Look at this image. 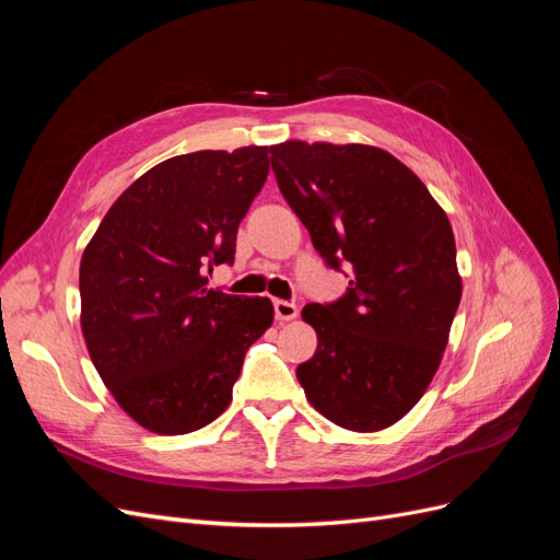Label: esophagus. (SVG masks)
<instances>
[{
    "instance_id": "esophagus-1",
    "label": "esophagus",
    "mask_w": 560,
    "mask_h": 560,
    "mask_svg": "<svg viewBox=\"0 0 560 560\" xmlns=\"http://www.w3.org/2000/svg\"><path fill=\"white\" fill-rule=\"evenodd\" d=\"M273 308H276V319L278 322H290V319H294L299 315V308L294 306V303L282 301V299H278L273 303Z\"/></svg>"
}]
</instances>
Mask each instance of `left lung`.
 Returning <instances> with one entry per match:
<instances>
[{
	"label": "left lung",
	"mask_w": 560,
	"mask_h": 560,
	"mask_svg": "<svg viewBox=\"0 0 560 560\" xmlns=\"http://www.w3.org/2000/svg\"><path fill=\"white\" fill-rule=\"evenodd\" d=\"M270 165L315 249L331 268L352 266L341 301L301 311L317 334L296 369L303 393L350 432L395 425L430 387L463 296L448 217L378 147L287 140Z\"/></svg>",
	"instance_id": "1"
}]
</instances>
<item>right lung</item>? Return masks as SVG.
Returning a JSON list of instances; mask_svg holds the SVG:
<instances>
[{
	"mask_svg": "<svg viewBox=\"0 0 560 560\" xmlns=\"http://www.w3.org/2000/svg\"><path fill=\"white\" fill-rule=\"evenodd\" d=\"M268 147L196 151L135 179L79 266L81 331L118 406L154 434L222 416L247 348L273 325L266 296L208 287L268 175Z\"/></svg>",
	"mask_w": 560,
	"mask_h": 560,
	"instance_id": "right-lung-1",
	"label": "right lung"
}]
</instances>
